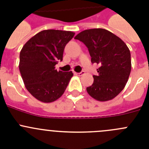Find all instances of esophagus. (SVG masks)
Here are the masks:
<instances>
[{
    "label": "esophagus",
    "instance_id": "obj_1",
    "mask_svg": "<svg viewBox=\"0 0 149 149\" xmlns=\"http://www.w3.org/2000/svg\"><path fill=\"white\" fill-rule=\"evenodd\" d=\"M84 74V72H79V73L75 72V74H77V75H78V76H82Z\"/></svg>",
    "mask_w": 149,
    "mask_h": 149
}]
</instances>
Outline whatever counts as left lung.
Listing matches in <instances>:
<instances>
[{"mask_svg":"<svg viewBox=\"0 0 149 149\" xmlns=\"http://www.w3.org/2000/svg\"><path fill=\"white\" fill-rule=\"evenodd\" d=\"M87 47L92 63L99 64L98 75L86 88L91 97L107 101L117 96L125 88L131 70L130 50L123 41L102 28L84 30L74 37Z\"/></svg>","mask_w":149,"mask_h":149,"instance_id":"1","label":"left lung"}]
</instances>
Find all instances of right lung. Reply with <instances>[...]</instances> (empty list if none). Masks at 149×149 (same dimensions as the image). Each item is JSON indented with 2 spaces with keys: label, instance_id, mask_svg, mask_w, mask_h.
<instances>
[{
  "label": "right lung",
  "instance_id": "obj_1",
  "mask_svg": "<svg viewBox=\"0 0 149 149\" xmlns=\"http://www.w3.org/2000/svg\"><path fill=\"white\" fill-rule=\"evenodd\" d=\"M74 33L45 30L29 39L20 52L19 70L29 93L45 103L60 98L73 76L72 72H57L55 65L63 60V51Z\"/></svg>",
  "mask_w": 149,
  "mask_h": 149
}]
</instances>
